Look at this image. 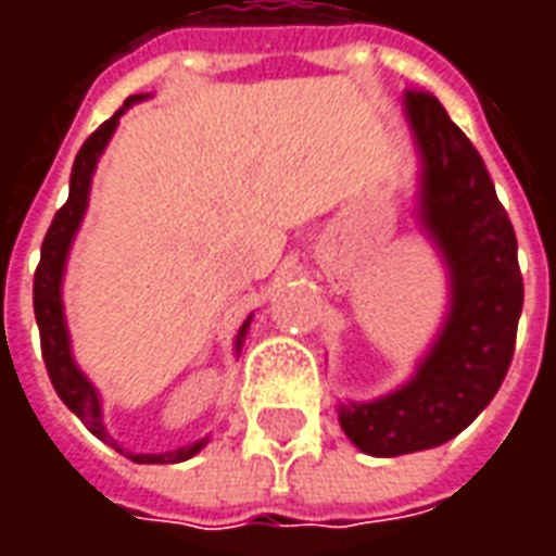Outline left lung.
Here are the masks:
<instances>
[{
    "mask_svg": "<svg viewBox=\"0 0 556 556\" xmlns=\"http://www.w3.org/2000/svg\"><path fill=\"white\" fill-rule=\"evenodd\" d=\"M417 137L419 223L450 274V313L410 381L339 405V426L369 455L419 453L467 429L501 390L525 306L518 241L489 169L429 91H405Z\"/></svg>",
    "mask_w": 556,
    "mask_h": 556,
    "instance_id": "left-lung-1",
    "label": "left lung"
}]
</instances>
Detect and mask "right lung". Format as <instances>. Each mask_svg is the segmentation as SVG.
<instances>
[{
    "label": "right lung",
    "instance_id": "add662e5",
    "mask_svg": "<svg viewBox=\"0 0 556 556\" xmlns=\"http://www.w3.org/2000/svg\"><path fill=\"white\" fill-rule=\"evenodd\" d=\"M148 98V94H137V98H127L125 106L106 118L94 134H91L83 148H79L77 160H74V169H71V195L67 202L59 211H55L53 226L47 229V238H43L41 247V262H38V270H35V321H38V330H41V354L43 363H47V372H50V381H53L55 393L65 402L67 408L74 410L86 429L101 438L110 446H115L118 453L134 458L139 465H175V462H187L190 455H195L207 443V438L202 441L187 443V446H178V450H169V453H127L118 443L110 438V431L103 426V410H101V393L94 390L86 375L79 372V366L74 363V354H71V337H67L65 325V306H62V277H65L67 265V250L74 243V235H77L79 223H83V214L89 207V190H91V175H94V166L101 160L103 148L113 139L115 127H118V118L125 115V110H130L134 103ZM250 321L253 315L247 318L238 330V339H235V349H241L243 337L250 330Z\"/></svg>",
    "mask_w": 556,
    "mask_h": 556
}]
</instances>
